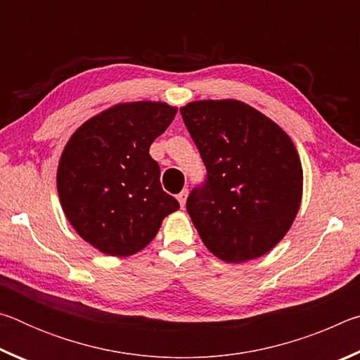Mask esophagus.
I'll list each match as a JSON object with an SVG mask.
<instances>
[{"label": "esophagus", "mask_w": 360, "mask_h": 360, "mask_svg": "<svg viewBox=\"0 0 360 360\" xmlns=\"http://www.w3.org/2000/svg\"><path fill=\"white\" fill-rule=\"evenodd\" d=\"M187 195H188V191H187V188H184V191L178 193V202H179V205H181V208H184V206H186Z\"/></svg>", "instance_id": "1"}]
</instances>
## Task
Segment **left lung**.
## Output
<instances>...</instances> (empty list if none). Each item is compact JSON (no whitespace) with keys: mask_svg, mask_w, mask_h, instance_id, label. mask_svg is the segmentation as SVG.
Listing matches in <instances>:
<instances>
[{"mask_svg":"<svg viewBox=\"0 0 360 360\" xmlns=\"http://www.w3.org/2000/svg\"><path fill=\"white\" fill-rule=\"evenodd\" d=\"M182 120L206 179L186 208L200 238L229 264L257 259L288 233L302 202V163L275 122L236 100L193 101Z\"/></svg>","mask_w":360,"mask_h":360,"instance_id":"obj_1","label":"left lung"}]
</instances>
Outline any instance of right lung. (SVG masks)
<instances>
[{
    "label": "right lung",
    "instance_id": "right-lung-1",
    "mask_svg": "<svg viewBox=\"0 0 360 360\" xmlns=\"http://www.w3.org/2000/svg\"><path fill=\"white\" fill-rule=\"evenodd\" d=\"M178 109L136 101L109 108L75 131L60 158L57 188L65 216L103 254H136L179 208L160 184L149 148Z\"/></svg>",
    "mask_w": 360,
    "mask_h": 360
}]
</instances>
